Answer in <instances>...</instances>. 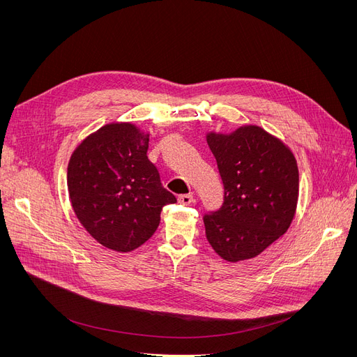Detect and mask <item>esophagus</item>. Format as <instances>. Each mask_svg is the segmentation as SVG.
<instances>
[{"mask_svg":"<svg viewBox=\"0 0 357 357\" xmlns=\"http://www.w3.org/2000/svg\"><path fill=\"white\" fill-rule=\"evenodd\" d=\"M178 201L181 204H183V205H190V204L194 202V195H191V194H182V195L178 197Z\"/></svg>","mask_w":357,"mask_h":357,"instance_id":"1","label":"esophagus"}]
</instances>
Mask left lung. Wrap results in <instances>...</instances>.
<instances>
[{
  "instance_id": "1",
  "label": "left lung",
  "mask_w": 357,
  "mask_h": 357,
  "mask_svg": "<svg viewBox=\"0 0 357 357\" xmlns=\"http://www.w3.org/2000/svg\"><path fill=\"white\" fill-rule=\"evenodd\" d=\"M222 181L218 210L205 213V236L229 261L257 256L294 218L299 175L294 155L264 128L246 126L230 136L208 135Z\"/></svg>"
}]
</instances>
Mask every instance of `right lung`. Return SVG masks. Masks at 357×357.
Returning <instances> with one entry per match:
<instances>
[{
	"label": "right lung",
	"mask_w": 357,
	"mask_h": 357,
	"mask_svg": "<svg viewBox=\"0 0 357 357\" xmlns=\"http://www.w3.org/2000/svg\"><path fill=\"white\" fill-rule=\"evenodd\" d=\"M149 139L128 123L108 124L84 140L68 166L75 214L102 246L130 252L155 234L162 208L176 198L147 158Z\"/></svg>",
	"instance_id": "1"
}]
</instances>
